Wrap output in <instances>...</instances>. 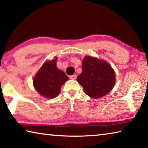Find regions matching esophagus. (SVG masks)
I'll return each mask as SVG.
<instances>
[{
	"instance_id": "esophagus-1",
	"label": "esophagus",
	"mask_w": 148,
	"mask_h": 148,
	"mask_svg": "<svg viewBox=\"0 0 148 148\" xmlns=\"http://www.w3.org/2000/svg\"><path fill=\"white\" fill-rule=\"evenodd\" d=\"M76 75H75V74H74V75H72V76H70V79H72V80H75V79L76 78Z\"/></svg>"
}]
</instances>
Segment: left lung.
I'll return each instance as SVG.
<instances>
[{"mask_svg":"<svg viewBox=\"0 0 148 148\" xmlns=\"http://www.w3.org/2000/svg\"><path fill=\"white\" fill-rule=\"evenodd\" d=\"M82 72L77 81L86 94L92 98L106 95L115 84V73L109 64L98 58L86 56L82 62Z\"/></svg>","mask_w":148,"mask_h":148,"instance_id":"left-lung-1","label":"left lung"}]
</instances>
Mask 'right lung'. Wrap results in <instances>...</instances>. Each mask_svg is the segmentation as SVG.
<instances>
[{
  "label": "right lung",
  "mask_w": 148,
  "mask_h": 148,
  "mask_svg": "<svg viewBox=\"0 0 148 148\" xmlns=\"http://www.w3.org/2000/svg\"><path fill=\"white\" fill-rule=\"evenodd\" d=\"M57 58L46 62L34 77L33 84L40 95L47 98H54L60 93V88L68 77L56 67Z\"/></svg>",
  "instance_id": "obj_1"
}]
</instances>
